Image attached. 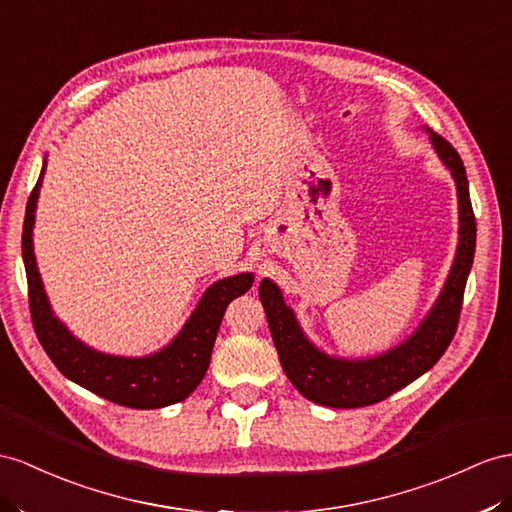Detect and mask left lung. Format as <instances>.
Instances as JSON below:
<instances>
[{
  "mask_svg": "<svg viewBox=\"0 0 512 512\" xmlns=\"http://www.w3.org/2000/svg\"><path fill=\"white\" fill-rule=\"evenodd\" d=\"M430 140L456 181L461 238L443 292L413 337L381 357L361 361L326 357L300 331L292 309L283 303L279 287L268 279L259 285V298L266 309L272 342L277 346L283 370L292 385L311 402L333 409H359L381 402L428 372L454 339L476 253V216L471 209L469 181L461 155L435 131H430Z\"/></svg>",
  "mask_w": 512,
  "mask_h": 512,
  "instance_id": "8db88e82",
  "label": "left lung"
}]
</instances>
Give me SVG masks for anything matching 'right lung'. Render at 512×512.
<instances>
[{
  "mask_svg": "<svg viewBox=\"0 0 512 512\" xmlns=\"http://www.w3.org/2000/svg\"><path fill=\"white\" fill-rule=\"evenodd\" d=\"M43 173L45 166L30 194L28 207H25L21 248L25 277H28L32 324L47 357L54 361L56 368L69 381L114 404L129 406V409H160V406L186 400L199 387L209 368V359H212L214 342L227 305L233 298L251 290L253 274H235V277L216 281L205 292L199 307L194 309L181 333L164 350L155 352L151 357H110L88 348L82 342H77L51 313L41 274L36 268L32 227Z\"/></svg>",
  "mask_w": 512,
  "mask_h": 512,
  "instance_id": "add662e5",
  "label": "right lung"
}]
</instances>
